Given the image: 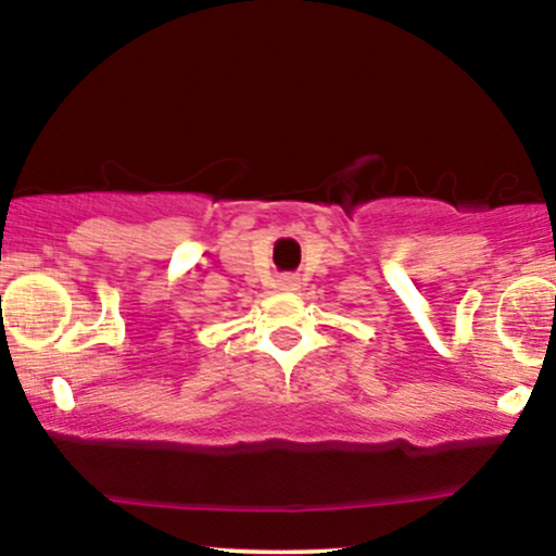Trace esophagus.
I'll return each instance as SVG.
<instances>
[{"instance_id": "obj_1", "label": "esophagus", "mask_w": 556, "mask_h": 556, "mask_svg": "<svg viewBox=\"0 0 556 556\" xmlns=\"http://www.w3.org/2000/svg\"><path fill=\"white\" fill-rule=\"evenodd\" d=\"M287 285H290V287H295V285H298V279H295V277H287Z\"/></svg>"}]
</instances>
